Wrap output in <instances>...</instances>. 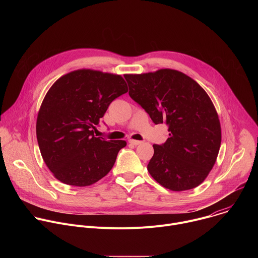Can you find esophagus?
Wrapping results in <instances>:
<instances>
[{
	"instance_id": "esophagus-1",
	"label": "esophagus",
	"mask_w": 258,
	"mask_h": 258,
	"mask_svg": "<svg viewBox=\"0 0 258 258\" xmlns=\"http://www.w3.org/2000/svg\"><path fill=\"white\" fill-rule=\"evenodd\" d=\"M128 142H130V144H132L134 146H138V145L142 144V141H137V140H130Z\"/></svg>"
}]
</instances>
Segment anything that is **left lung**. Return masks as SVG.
<instances>
[{"label":"left lung","mask_w":258,"mask_h":258,"mask_svg":"<svg viewBox=\"0 0 258 258\" xmlns=\"http://www.w3.org/2000/svg\"><path fill=\"white\" fill-rule=\"evenodd\" d=\"M124 78L131 98L155 124L168 125L166 142L153 145L154 155L147 166L151 176L175 192L198 187L212 169L222 143L218 115L207 93L174 69Z\"/></svg>","instance_id":"obj_1"}]
</instances>
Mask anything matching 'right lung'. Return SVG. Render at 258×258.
Returning a JSON list of instances; mask_svg holds the SVG:
<instances>
[{
    "label": "right lung",
    "mask_w": 258,
    "mask_h": 258,
    "mask_svg": "<svg viewBox=\"0 0 258 258\" xmlns=\"http://www.w3.org/2000/svg\"><path fill=\"white\" fill-rule=\"evenodd\" d=\"M127 91L121 76L93 69L71 71L53 84L35 128L42 157L57 179L87 187L111 170L126 142L96 138L94 130L110 103Z\"/></svg>",
    "instance_id": "obj_1"
}]
</instances>
